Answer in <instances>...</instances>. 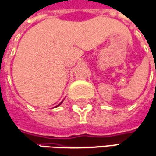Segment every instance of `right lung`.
Instances as JSON below:
<instances>
[{
  "label": "right lung",
  "mask_w": 156,
  "mask_h": 156,
  "mask_svg": "<svg viewBox=\"0 0 156 156\" xmlns=\"http://www.w3.org/2000/svg\"><path fill=\"white\" fill-rule=\"evenodd\" d=\"M62 102H63V101H62ZM62 102H61V103H60V104H59V105H61V104H62ZM58 105H57V106H58Z\"/></svg>",
  "instance_id": "1"
}]
</instances>
